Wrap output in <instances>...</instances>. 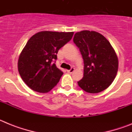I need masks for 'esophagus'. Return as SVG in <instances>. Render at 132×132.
<instances>
[{"instance_id": "1", "label": "esophagus", "mask_w": 132, "mask_h": 132, "mask_svg": "<svg viewBox=\"0 0 132 132\" xmlns=\"http://www.w3.org/2000/svg\"><path fill=\"white\" fill-rule=\"evenodd\" d=\"M75 71V69H74V68H73V67H72V68L71 69L67 70V72H68L69 73H73V71Z\"/></svg>"}]
</instances>
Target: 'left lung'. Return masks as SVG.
I'll return each instance as SVG.
<instances>
[{
  "label": "left lung",
  "mask_w": 132,
  "mask_h": 132,
  "mask_svg": "<svg viewBox=\"0 0 132 132\" xmlns=\"http://www.w3.org/2000/svg\"><path fill=\"white\" fill-rule=\"evenodd\" d=\"M73 42L84 62V74L78 85L89 93L106 89L116 76L118 60L111 44L102 34L93 31L77 32Z\"/></svg>",
  "instance_id": "obj_1"
}]
</instances>
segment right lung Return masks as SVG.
<instances>
[{
	"label": "right lung",
	"instance_id": "1",
	"mask_svg": "<svg viewBox=\"0 0 132 132\" xmlns=\"http://www.w3.org/2000/svg\"><path fill=\"white\" fill-rule=\"evenodd\" d=\"M73 36V32L44 31L28 41L20 55L18 68L22 80L31 89L47 93L59 82L63 73L55 64L57 54Z\"/></svg>",
	"mask_w": 132,
	"mask_h": 132
}]
</instances>
